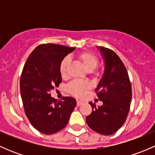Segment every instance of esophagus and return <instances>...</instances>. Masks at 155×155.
I'll return each mask as SVG.
<instances>
[{
    "label": "esophagus",
    "instance_id": "1",
    "mask_svg": "<svg viewBox=\"0 0 155 155\" xmlns=\"http://www.w3.org/2000/svg\"><path fill=\"white\" fill-rule=\"evenodd\" d=\"M76 104H77V106H80L83 104V102L81 101H79V100H77V101H76Z\"/></svg>",
    "mask_w": 155,
    "mask_h": 155
}]
</instances>
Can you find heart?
I'll return each instance as SVG.
<instances>
[{
    "label": "heart",
    "mask_w": 155,
    "mask_h": 155,
    "mask_svg": "<svg viewBox=\"0 0 155 155\" xmlns=\"http://www.w3.org/2000/svg\"><path fill=\"white\" fill-rule=\"evenodd\" d=\"M78 60L82 63L83 67L87 72H91L94 70L97 66L98 60L97 56L94 53L91 51H84L77 56ZM70 63V59L68 57L64 58L61 61L59 67V71H60L61 76L64 77L67 75L68 65ZM89 86L87 82H80V81H73L70 82L67 86V91L71 94L76 97H82L85 94L87 90H88Z\"/></svg>",
    "instance_id": "b5f03b06"
}]
</instances>
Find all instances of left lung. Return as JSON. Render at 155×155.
I'll return each mask as SVG.
<instances>
[{"mask_svg": "<svg viewBox=\"0 0 155 155\" xmlns=\"http://www.w3.org/2000/svg\"><path fill=\"white\" fill-rule=\"evenodd\" d=\"M104 59V72L96 91L101 107L90 102L92 112L86 117L91 129L102 135H112L121 126L127 117L132 91L127 71L120 58L109 48L98 46Z\"/></svg>", "mask_w": 155, "mask_h": 155, "instance_id": "8db88e82", "label": "left lung"}]
</instances>
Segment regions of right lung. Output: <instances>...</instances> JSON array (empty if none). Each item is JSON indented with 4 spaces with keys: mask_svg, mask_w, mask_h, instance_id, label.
<instances>
[{
    "mask_svg": "<svg viewBox=\"0 0 155 155\" xmlns=\"http://www.w3.org/2000/svg\"><path fill=\"white\" fill-rule=\"evenodd\" d=\"M74 50L52 43L40 45L30 54L23 68L20 92L25 112L32 126L44 134L65 127L76 106L75 98L64 97L58 101L49 94L62 81L61 62Z\"/></svg>",
    "mask_w": 155,
    "mask_h": 155,
    "instance_id": "add662e5",
    "label": "right lung"
}]
</instances>
